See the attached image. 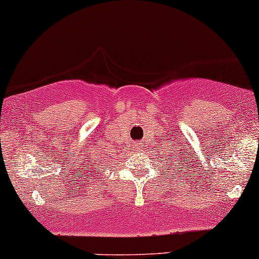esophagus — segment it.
I'll return each instance as SVG.
<instances>
[{
	"label": "esophagus",
	"instance_id": "34e87169",
	"mask_svg": "<svg viewBox=\"0 0 259 259\" xmlns=\"http://www.w3.org/2000/svg\"><path fill=\"white\" fill-rule=\"evenodd\" d=\"M135 149H138V151H139V149H140V146H136V145H135Z\"/></svg>",
	"mask_w": 259,
	"mask_h": 259
}]
</instances>
